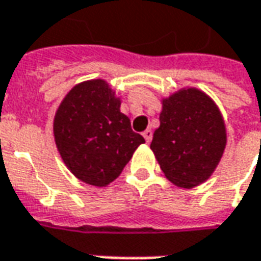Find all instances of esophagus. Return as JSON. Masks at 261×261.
Masks as SVG:
<instances>
[{
	"instance_id": "34e87169",
	"label": "esophagus",
	"mask_w": 261,
	"mask_h": 261,
	"mask_svg": "<svg viewBox=\"0 0 261 261\" xmlns=\"http://www.w3.org/2000/svg\"><path fill=\"white\" fill-rule=\"evenodd\" d=\"M142 136H144V138H145V141L151 142V140H152V131L145 130L144 133H142Z\"/></svg>"
}]
</instances>
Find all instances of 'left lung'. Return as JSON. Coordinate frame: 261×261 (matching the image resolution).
<instances>
[{"label":"left lung","mask_w":261,"mask_h":261,"mask_svg":"<svg viewBox=\"0 0 261 261\" xmlns=\"http://www.w3.org/2000/svg\"><path fill=\"white\" fill-rule=\"evenodd\" d=\"M159 123L151 149L165 176L183 189L207 180L226 144L224 120L215 103L198 89H181L164 99Z\"/></svg>","instance_id":"left-lung-1"}]
</instances>
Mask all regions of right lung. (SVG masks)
I'll return each mask as SVG.
<instances>
[{"label": "right lung", "instance_id": "1", "mask_svg": "<svg viewBox=\"0 0 261 261\" xmlns=\"http://www.w3.org/2000/svg\"><path fill=\"white\" fill-rule=\"evenodd\" d=\"M54 138L68 169L92 186L119 177L144 137L131 130L120 99L103 80L86 81L67 93L54 117Z\"/></svg>", "mask_w": 261, "mask_h": 261}]
</instances>
